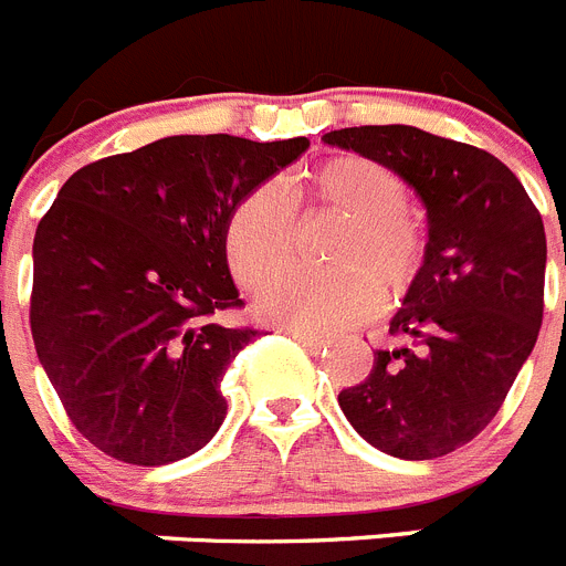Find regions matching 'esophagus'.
Segmentation results:
<instances>
[{"label":"esophagus","instance_id":"obj_1","mask_svg":"<svg viewBox=\"0 0 566 566\" xmlns=\"http://www.w3.org/2000/svg\"><path fill=\"white\" fill-rule=\"evenodd\" d=\"M289 337L297 339L303 348H306L308 354H326L328 348V339L326 337H314V334H306V332H297V328H286Z\"/></svg>","mask_w":566,"mask_h":566}]
</instances>
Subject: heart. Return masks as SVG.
I'll list each match as a JSON object with an SVG mask.
<instances>
[{
  "label": "heart",
  "instance_id": "obj_1",
  "mask_svg": "<svg viewBox=\"0 0 566 566\" xmlns=\"http://www.w3.org/2000/svg\"><path fill=\"white\" fill-rule=\"evenodd\" d=\"M340 214L319 275H279L254 297L266 323L323 334L337 332L374 308L382 294L402 292L422 263V234L405 212L399 175L363 155H334L300 175L286 195L258 187L232 207L223 227L229 272L240 286H258L285 262L297 211Z\"/></svg>",
  "mask_w": 566,
  "mask_h": 566
}]
</instances>
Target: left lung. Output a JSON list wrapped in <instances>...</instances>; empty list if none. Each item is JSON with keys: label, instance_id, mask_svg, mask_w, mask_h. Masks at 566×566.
Listing matches in <instances>:
<instances>
[{"label": "left lung", "instance_id": "1", "mask_svg": "<svg viewBox=\"0 0 566 566\" xmlns=\"http://www.w3.org/2000/svg\"><path fill=\"white\" fill-rule=\"evenodd\" d=\"M323 144L397 172L428 218L422 266L391 317V334L408 343L377 348L371 374L339 391V408L388 457H444L496 417L536 345L542 214L496 155L419 127L332 129Z\"/></svg>", "mask_w": 566, "mask_h": 566}]
</instances>
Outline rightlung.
Returning a JSON list of instances; mask_svg holds the SVG:
<instances>
[{
    "mask_svg": "<svg viewBox=\"0 0 566 566\" xmlns=\"http://www.w3.org/2000/svg\"><path fill=\"white\" fill-rule=\"evenodd\" d=\"M306 138L169 135L73 172L33 238L30 332L78 433L118 462L192 457L227 419L221 379L254 328L223 252L234 203Z\"/></svg>",
    "mask_w": 566,
    "mask_h": 566,
    "instance_id": "add662e5",
    "label": "right lung"
}]
</instances>
